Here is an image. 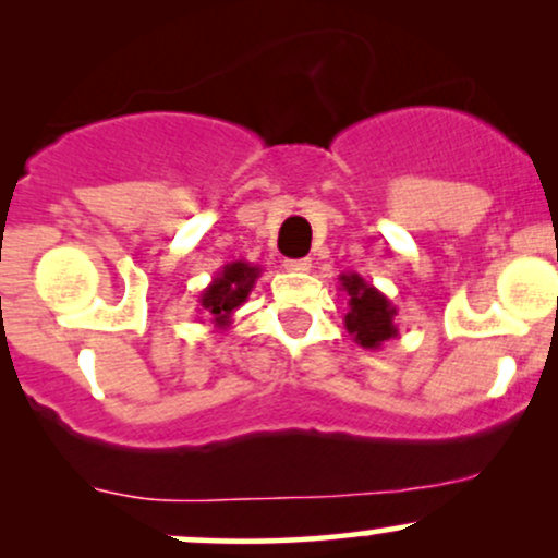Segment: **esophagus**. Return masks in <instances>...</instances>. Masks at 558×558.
<instances>
[{
  "mask_svg": "<svg viewBox=\"0 0 558 558\" xmlns=\"http://www.w3.org/2000/svg\"><path fill=\"white\" fill-rule=\"evenodd\" d=\"M312 259H286V270L288 272H310Z\"/></svg>",
  "mask_w": 558,
  "mask_h": 558,
  "instance_id": "esophagus-1",
  "label": "esophagus"
}]
</instances>
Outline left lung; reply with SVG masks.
<instances>
[{"instance_id":"left-lung-1","label":"left lung","mask_w":558,"mask_h":558,"mask_svg":"<svg viewBox=\"0 0 558 558\" xmlns=\"http://www.w3.org/2000/svg\"><path fill=\"white\" fill-rule=\"evenodd\" d=\"M338 280H341V291L349 296V312L343 315V325L354 343H360L362 349H380L383 343L396 338L399 328H396L393 317L399 315V310L390 304L386 293L369 286L360 272H343Z\"/></svg>"}]
</instances>
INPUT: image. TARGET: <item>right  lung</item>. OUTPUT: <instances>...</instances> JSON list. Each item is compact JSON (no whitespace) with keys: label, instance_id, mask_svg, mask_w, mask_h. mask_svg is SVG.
<instances>
[{"label":"right lung","instance_id":"1","mask_svg":"<svg viewBox=\"0 0 558 558\" xmlns=\"http://www.w3.org/2000/svg\"><path fill=\"white\" fill-rule=\"evenodd\" d=\"M259 275L262 267L252 262H228L198 296V312L215 325V330L230 328L235 310L248 299Z\"/></svg>","mask_w":558,"mask_h":558}]
</instances>
